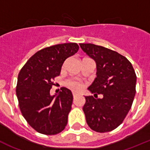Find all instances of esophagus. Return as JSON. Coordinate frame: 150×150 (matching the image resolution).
Here are the masks:
<instances>
[{
    "label": "esophagus",
    "mask_w": 150,
    "mask_h": 150,
    "mask_svg": "<svg viewBox=\"0 0 150 150\" xmlns=\"http://www.w3.org/2000/svg\"><path fill=\"white\" fill-rule=\"evenodd\" d=\"M72 95H73V97H74V98H75V97H76L77 96H78V94H77V93H72Z\"/></svg>",
    "instance_id": "1"
}]
</instances>
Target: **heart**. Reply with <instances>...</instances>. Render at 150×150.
Masks as SVG:
<instances>
[{"label": "heart", "instance_id": "obj_1", "mask_svg": "<svg viewBox=\"0 0 150 150\" xmlns=\"http://www.w3.org/2000/svg\"><path fill=\"white\" fill-rule=\"evenodd\" d=\"M66 86L72 90L73 91L78 92L81 90L83 87V85L80 81L76 80V79H72V80L67 81L65 83Z\"/></svg>", "mask_w": 150, "mask_h": 150}]
</instances>
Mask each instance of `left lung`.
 Masks as SVG:
<instances>
[{"label":"left lung","mask_w":150,"mask_h":150,"mask_svg":"<svg viewBox=\"0 0 150 150\" xmlns=\"http://www.w3.org/2000/svg\"><path fill=\"white\" fill-rule=\"evenodd\" d=\"M79 45L96 64V77L88 90L94 95H103L102 98L85 96L83 110L87 123L95 132H110L122 123L132 107L135 72L126 57L113 50L91 43Z\"/></svg>","instance_id":"left-lung-1"}]
</instances>
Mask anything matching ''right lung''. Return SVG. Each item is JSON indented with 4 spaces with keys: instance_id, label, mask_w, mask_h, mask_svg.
<instances>
[{
    "instance_id": "1",
    "label": "right lung",
    "mask_w": 150,
    "mask_h": 150,
    "mask_svg": "<svg viewBox=\"0 0 150 150\" xmlns=\"http://www.w3.org/2000/svg\"><path fill=\"white\" fill-rule=\"evenodd\" d=\"M76 43H63L40 50L27 61L20 71L16 96L22 116L36 132L47 135L58 134L65 129L73 96L62 87L52 96L54 78L58 76L63 63L78 52Z\"/></svg>"
}]
</instances>
